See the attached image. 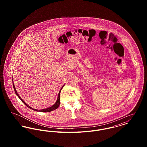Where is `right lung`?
<instances>
[{
    "label": "right lung",
    "mask_w": 147,
    "mask_h": 147,
    "mask_svg": "<svg viewBox=\"0 0 147 147\" xmlns=\"http://www.w3.org/2000/svg\"><path fill=\"white\" fill-rule=\"evenodd\" d=\"M13 79V88H14V91L15 92V94H16V95L18 96V98H19L20 100H21V101L25 104V105H26L27 107H28V108H30V109H31V110H33L34 111H38V112H51V111H53V110H56L57 109L58 107V106H59L60 105V93H61V90L63 89V87L64 86V85H63V86L61 88V90H60V91L59 92V93H58V98H57V101H56V102H55V104H54V105H52V106H51V107H48V108H46V109H42V110H37V109H33V108H32L31 107H30V106H28L21 98H20V96H19V95L18 94V92L16 91V88H15V85H14V82H13V78L12 79Z\"/></svg>",
    "instance_id": "right-lung-1"
}]
</instances>
